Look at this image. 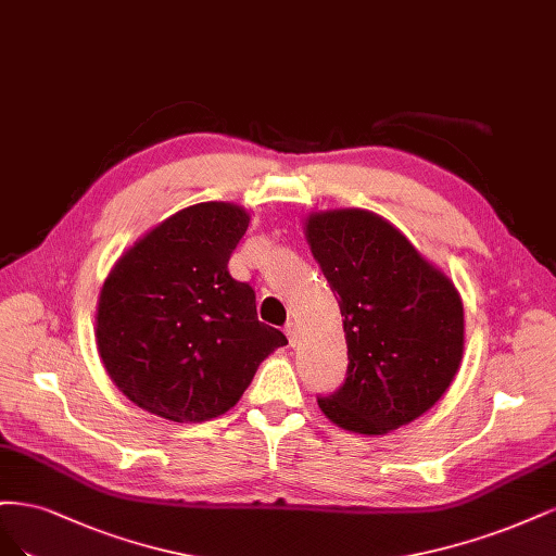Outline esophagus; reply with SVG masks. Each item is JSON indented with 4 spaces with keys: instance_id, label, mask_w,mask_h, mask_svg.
Segmentation results:
<instances>
[{
    "instance_id": "1",
    "label": "esophagus",
    "mask_w": 556,
    "mask_h": 556,
    "mask_svg": "<svg viewBox=\"0 0 556 556\" xmlns=\"http://www.w3.org/2000/svg\"><path fill=\"white\" fill-rule=\"evenodd\" d=\"M283 332H286V337H289V342H291V346H293V344L298 342V326L293 324V320H289V324H286Z\"/></svg>"
}]
</instances>
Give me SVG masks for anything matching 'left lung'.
I'll return each instance as SVG.
<instances>
[{
  "label": "left lung",
  "mask_w": 556,
  "mask_h": 556,
  "mask_svg": "<svg viewBox=\"0 0 556 556\" xmlns=\"http://www.w3.org/2000/svg\"><path fill=\"white\" fill-rule=\"evenodd\" d=\"M307 240L344 318L349 367L318 406L339 427L386 434L422 416L453 383L464 307L402 232L365 210L312 214Z\"/></svg>",
  "instance_id": "1"
}]
</instances>
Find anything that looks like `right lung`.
<instances>
[{"label": "right lung", "instance_id": "add662e5", "mask_svg": "<svg viewBox=\"0 0 556 556\" xmlns=\"http://www.w3.org/2000/svg\"><path fill=\"white\" fill-rule=\"evenodd\" d=\"M249 214L230 203L175 212L105 279L97 344L105 371L136 406L203 422L236 406L258 365L289 344L256 316V293L228 273Z\"/></svg>", "mask_w": 556, "mask_h": 556}]
</instances>
